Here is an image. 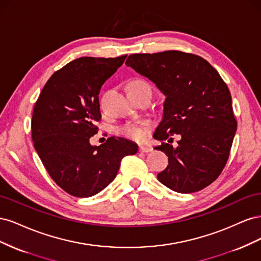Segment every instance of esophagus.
<instances>
[{"label": "esophagus", "instance_id": "1", "mask_svg": "<svg viewBox=\"0 0 261 261\" xmlns=\"http://www.w3.org/2000/svg\"><path fill=\"white\" fill-rule=\"evenodd\" d=\"M139 151L140 152H151L152 151V148L149 147V146H140L139 147Z\"/></svg>", "mask_w": 261, "mask_h": 261}]
</instances>
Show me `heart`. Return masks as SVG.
<instances>
[{
    "label": "heart",
    "instance_id": "b5f03b06",
    "mask_svg": "<svg viewBox=\"0 0 261 261\" xmlns=\"http://www.w3.org/2000/svg\"><path fill=\"white\" fill-rule=\"evenodd\" d=\"M137 84L146 85L144 82H141V81L133 82L130 85H137ZM120 133L123 136L127 137L129 139H134V140H143L146 136V129L144 126H141L139 124H135V123H127V124L123 125L120 128Z\"/></svg>",
    "mask_w": 261,
    "mask_h": 261
}]
</instances>
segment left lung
Segmentation results:
<instances>
[{"label":"left lung","mask_w":261,"mask_h":261,"mask_svg":"<svg viewBox=\"0 0 261 261\" xmlns=\"http://www.w3.org/2000/svg\"><path fill=\"white\" fill-rule=\"evenodd\" d=\"M125 64L165 96L153 137L169 139L155 147L169 165L158 179L181 194L210 185L225 167L238 128L226 84L206 60L180 51L132 54ZM171 135L181 136L176 147L168 144Z\"/></svg>","instance_id":"left-lung-1"}]
</instances>
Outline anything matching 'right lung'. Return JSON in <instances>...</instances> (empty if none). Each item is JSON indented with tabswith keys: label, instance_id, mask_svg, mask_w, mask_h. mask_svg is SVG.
Returning a JSON list of instances; mask_svg holds the SVG:
<instances>
[{
	"label": "right lung",
	"instance_id": "obj_1",
	"mask_svg": "<svg viewBox=\"0 0 261 261\" xmlns=\"http://www.w3.org/2000/svg\"><path fill=\"white\" fill-rule=\"evenodd\" d=\"M125 59L83 57L69 62L50 77L35 105L36 151L52 179L72 196L100 193L115 178L123 158L138 151L137 144L122 137H109L100 146L89 143L101 118V86Z\"/></svg>",
	"mask_w": 261,
	"mask_h": 261
}]
</instances>
